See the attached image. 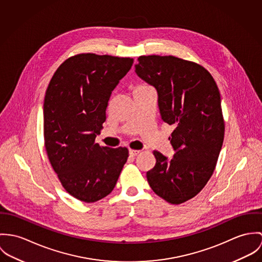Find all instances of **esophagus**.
I'll return each instance as SVG.
<instances>
[{"mask_svg":"<svg viewBox=\"0 0 262 262\" xmlns=\"http://www.w3.org/2000/svg\"><path fill=\"white\" fill-rule=\"evenodd\" d=\"M141 150H138V149H129V156L130 157H136L140 154Z\"/></svg>","mask_w":262,"mask_h":262,"instance_id":"34e87169","label":"esophagus"}]
</instances>
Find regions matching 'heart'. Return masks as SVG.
Listing matches in <instances>:
<instances>
[{"label":"heart","mask_w":262,"mask_h":262,"mask_svg":"<svg viewBox=\"0 0 262 262\" xmlns=\"http://www.w3.org/2000/svg\"><path fill=\"white\" fill-rule=\"evenodd\" d=\"M138 88H147V86L146 85H139Z\"/></svg>","instance_id":"obj_1"}]
</instances>
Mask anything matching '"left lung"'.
<instances>
[{
    "instance_id": "1",
    "label": "left lung",
    "mask_w": 262,
    "mask_h": 262,
    "mask_svg": "<svg viewBox=\"0 0 262 262\" xmlns=\"http://www.w3.org/2000/svg\"><path fill=\"white\" fill-rule=\"evenodd\" d=\"M137 75L158 93L163 121L174 125L169 138L172 159L154 150L155 167L146 172L152 191L171 204L195 197L214 172L223 139L219 89L201 65L174 56H141Z\"/></svg>"
}]
</instances>
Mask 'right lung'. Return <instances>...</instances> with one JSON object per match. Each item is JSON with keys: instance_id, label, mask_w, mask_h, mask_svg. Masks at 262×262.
I'll list each match as a JSON object with an SVG mask.
<instances>
[{"instance_id": "right-lung-1", "label": "right lung", "mask_w": 262, "mask_h": 262, "mask_svg": "<svg viewBox=\"0 0 262 262\" xmlns=\"http://www.w3.org/2000/svg\"><path fill=\"white\" fill-rule=\"evenodd\" d=\"M133 63V58L79 54L59 66L46 90V151L64 189L80 201L107 196L127 160L126 147L100 146L94 141L112 93Z\"/></svg>"}]
</instances>
